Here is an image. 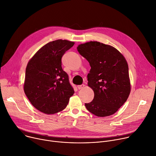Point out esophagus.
Returning a JSON list of instances; mask_svg holds the SVG:
<instances>
[{
    "mask_svg": "<svg viewBox=\"0 0 156 156\" xmlns=\"http://www.w3.org/2000/svg\"><path fill=\"white\" fill-rule=\"evenodd\" d=\"M84 87V84H81V85H78V86H77V88H78L79 90L83 89Z\"/></svg>",
    "mask_w": 156,
    "mask_h": 156,
    "instance_id": "esophagus-1",
    "label": "esophagus"
}]
</instances>
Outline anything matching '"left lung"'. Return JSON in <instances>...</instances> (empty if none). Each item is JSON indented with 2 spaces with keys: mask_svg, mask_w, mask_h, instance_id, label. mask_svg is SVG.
Instances as JSON below:
<instances>
[{
  "mask_svg": "<svg viewBox=\"0 0 156 156\" xmlns=\"http://www.w3.org/2000/svg\"><path fill=\"white\" fill-rule=\"evenodd\" d=\"M80 54L91 66L88 86L94 91L87 109L98 117L112 115L124 105L131 92L128 65L124 56L115 47L98 41L78 46Z\"/></svg>",
  "mask_w": 156,
  "mask_h": 156,
  "instance_id": "1",
  "label": "left lung"
}]
</instances>
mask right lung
<instances>
[{"label":"right lung","instance_id":"1","mask_svg":"<svg viewBox=\"0 0 156 156\" xmlns=\"http://www.w3.org/2000/svg\"><path fill=\"white\" fill-rule=\"evenodd\" d=\"M75 42L56 40L42 47L28 62L23 90L38 111L53 115L63 110L75 91L62 67V58Z\"/></svg>","mask_w":156,"mask_h":156}]
</instances>
